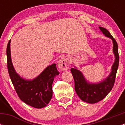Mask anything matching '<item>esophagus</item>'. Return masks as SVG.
I'll list each match as a JSON object with an SVG mask.
<instances>
[{
  "label": "esophagus",
  "instance_id": "1",
  "mask_svg": "<svg viewBox=\"0 0 125 125\" xmlns=\"http://www.w3.org/2000/svg\"><path fill=\"white\" fill-rule=\"evenodd\" d=\"M70 61L66 57H63L58 61L57 66L61 71H66L69 68Z\"/></svg>",
  "mask_w": 125,
  "mask_h": 125
}]
</instances>
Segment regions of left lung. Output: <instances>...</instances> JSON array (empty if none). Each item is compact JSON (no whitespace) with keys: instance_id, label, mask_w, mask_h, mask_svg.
I'll return each instance as SVG.
<instances>
[{"instance_id":"1","label":"left lung","mask_w":125,"mask_h":125,"mask_svg":"<svg viewBox=\"0 0 125 125\" xmlns=\"http://www.w3.org/2000/svg\"><path fill=\"white\" fill-rule=\"evenodd\" d=\"M99 29L106 37L110 38L113 41V53L115 56V60L109 75L100 82L91 83L85 79L83 73L76 66H74V68H71L77 94L82 100L88 103H95L103 100L111 91L114 86L119 62L117 42L106 29L100 26H99Z\"/></svg>"}]
</instances>
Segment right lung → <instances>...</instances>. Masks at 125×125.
<instances>
[{"label":"right lung","mask_w":125,"mask_h":125,"mask_svg":"<svg viewBox=\"0 0 125 125\" xmlns=\"http://www.w3.org/2000/svg\"><path fill=\"white\" fill-rule=\"evenodd\" d=\"M9 41L7 48V67L10 79L21 100L24 103L36 108L45 107L51 100L52 95L54 78L59 75L56 64L48 66L37 77L27 80L20 76L12 65Z\"/></svg>","instance_id":"obj_1"}]
</instances>
